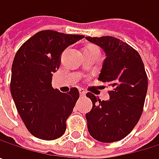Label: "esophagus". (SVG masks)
Segmentation results:
<instances>
[{
  "label": "esophagus",
  "mask_w": 159,
  "mask_h": 159,
  "mask_svg": "<svg viewBox=\"0 0 159 159\" xmlns=\"http://www.w3.org/2000/svg\"><path fill=\"white\" fill-rule=\"evenodd\" d=\"M79 93H80V96H81V97H84V96H85V94H86V93H85V91H84L83 88H80Z\"/></svg>",
  "instance_id": "esophagus-1"
}]
</instances>
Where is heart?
I'll return each instance as SVG.
<instances>
[{"instance_id": "heart-1", "label": "heart", "mask_w": 159, "mask_h": 159, "mask_svg": "<svg viewBox=\"0 0 159 159\" xmlns=\"http://www.w3.org/2000/svg\"><path fill=\"white\" fill-rule=\"evenodd\" d=\"M87 48H98L97 47H94V46H91V47H88Z\"/></svg>"}]
</instances>
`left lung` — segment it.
<instances>
[{
  "instance_id": "left-lung-1",
  "label": "left lung",
  "mask_w": 159,
  "mask_h": 159,
  "mask_svg": "<svg viewBox=\"0 0 159 159\" xmlns=\"http://www.w3.org/2000/svg\"><path fill=\"white\" fill-rule=\"evenodd\" d=\"M85 39L104 51L106 59L98 80L112 87L108 100L86 94L93 103L85 114L87 129L99 142L120 141L132 132L143 112L148 83L143 61L134 48L116 38Z\"/></svg>"
}]
</instances>
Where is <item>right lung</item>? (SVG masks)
Here are the masks:
<instances>
[{
	"instance_id": "add662e5",
	"label": "right lung",
	"mask_w": 159,
	"mask_h": 159,
	"mask_svg": "<svg viewBox=\"0 0 159 159\" xmlns=\"http://www.w3.org/2000/svg\"><path fill=\"white\" fill-rule=\"evenodd\" d=\"M84 36L43 30L25 41L12 65L11 94L27 130L42 140H55L66 130V120L79 98L77 88L68 93L54 89L52 75L68 46Z\"/></svg>"
}]
</instances>
